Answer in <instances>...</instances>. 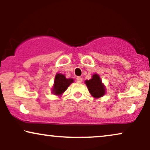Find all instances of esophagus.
<instances>
[{
    "instance_id": "1",
    "label": "esophagus",
    "mask_w": 150,
    "mask_h": 150,
    "mask_svg": "<svg viewBox=\"0 0 150 150\" xmlns=\"http://www.w3.org/2000/svg\"><path fill=\"white\" fill-rule=\"evenodd\" d=\"M83 81V79L81 77H77L76 78V82L79 83H81Z\"/></svg>"
}]
</instances>
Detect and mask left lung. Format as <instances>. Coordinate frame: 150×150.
Wrapping results in <instances>:
<instances>
[{
  "label": "left lung",
  "mask_w": 150,
  "mask_h": 150,
  "mask_svg": "<svg viewBox=\"0 0 150 150\" xmlns=\"http://www.w3.org/2000/svg\"><path fill=\"white\" fill-rule=\"evenodd\" d=\"M85 83L87 85L89 93L94 98H99L106 93V87L102 83V80L98 74L92 75L91 79L86 80Z\"/></svg>",
  "instance_id": "8db88e82"
}]
</instances>
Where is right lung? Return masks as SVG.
I'll return each instance as SVG.
<instances>
[{
    "label": "right lung",
    "instance_id": "add662e5",
    "mask_svg": "<svg viewBox=\"0 0 150 150\" xmlns=\"http://www.w3.org/2000/svg\"><path fill=\"white\" fill-rule=\"evenodd\" d=\"M73 82V79H66L64 74L57 73L55 75L54 85L52 88V93L55 96H61Z\"/></svg>",
    "mask_w": 150,
    "mask_h": 150
}]
</instances>
